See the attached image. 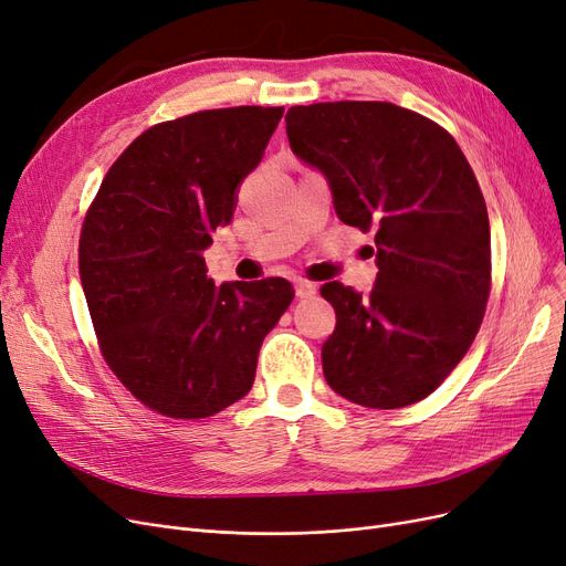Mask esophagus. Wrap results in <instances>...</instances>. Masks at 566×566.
I'll return each mask as SVG.
<instances>
[{
  "mask_svg": "<svg viewBox=\"0 0 566 566\" xmlns=\"http://www.w3.org/2000/svg\"><path fill=\"white\" fill-rule=\"evenodd\" d=\"M295 293H297L300 300H310L318 293V285L312 283V281H306V279H297L295 281Z\"/></svg>",
  "mask_w": 566,
  "mask_h": 566,
  "instance_id": "34e87169",
  "label": "esophagus"
}]
</instances>
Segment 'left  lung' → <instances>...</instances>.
I'll use <instances>...</instances> for the list:
<instances>
[{
	"label": "left lung",
	"instance_id": "1",
	"mask_svg": "<svg viewBox=\"0 0 566 566\" xmlns=\"http://www.w3.org/2000/svg\"><path fill=\"white\" fill-rule=\"evenodd\" d=\"M285 123L295 156L328 179L337 217L375 231L370 295L321 285L337 316L325 382L366 408L430 397L468 354L491 293L489 212L468 158L430 117L387 101L293 106Z\"/></svg>",
	"mask_w": 566,
	"mask_h": 566
}]
</instances>
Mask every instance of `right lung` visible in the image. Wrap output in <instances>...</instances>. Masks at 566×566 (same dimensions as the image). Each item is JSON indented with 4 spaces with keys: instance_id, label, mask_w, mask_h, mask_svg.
Returning <instances> with one entry per match:
<instances>
[{
    "instance_id": "right-lung-1",
    "label": "right lung",
    "mask_w": 566,
    "mask_h": 566,
    "mask_svg": "<svg viewBox=\"0 0 566 566\" xmlns=\"http://www.w3.org/2000/svg\"><path fill=\"white\" fill-rule=\"evenodd\" d=\"M281 117L238 106L148 127L84 217L80 279L98 349L132 397L165 418H210L243 399L264 337L295 297L285 279L217 287L202 256Z\"/></svg>"
}]
</instances>
